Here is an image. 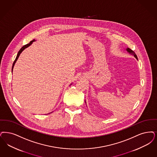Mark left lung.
Instances as JSON below:
<instances>
[{
    "mask_svg": "<svg viewBox=\"0 0 157 157\" xmlns=\"http://www.w3.org/2000/svg\"><path fill=\"white\" fill-rule=\"evenodd\" d=\"M126 50H127V51L128 52H129L130 54H132V55H133L137 59V55L136 54V53L133 51L130 48H126Z\"/></svg>",
    "mask_w": 157,
    "mask_h": 157,
    "instance_id": "1",
    "label": "left lung"
}]
</instances>
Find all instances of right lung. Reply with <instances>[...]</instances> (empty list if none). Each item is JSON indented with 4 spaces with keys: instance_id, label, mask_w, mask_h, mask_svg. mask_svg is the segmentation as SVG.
Instances as JSON below:
<instances>
[{
    "instance_id": "add662e5",
    "label": "right lung",
    "mask_w": 157,
    "mask_h": 157,
    "mask_svg": "<svg viewBox=\"0 0 157 157\" xmlns=\"http://www.w3.org/2000/svg\"><path fill=\"white\" fill-rule=\"evenodd\" d=\"M35 41V40H32L31 41L29 44H26L25 45H24V46H23L22 47H21V48L19 50V52H18V53H17V56H16V59H15V60H14V63H13V66H12V72L13 71V67H14V64H15V63L17 61V59H18V58H19V56H20V54L21 53V52L23 51L24 50L25 48H27L28 47H29L30 45H32V43H33V42H34Z\"/></svg>"
}]
</instances>
